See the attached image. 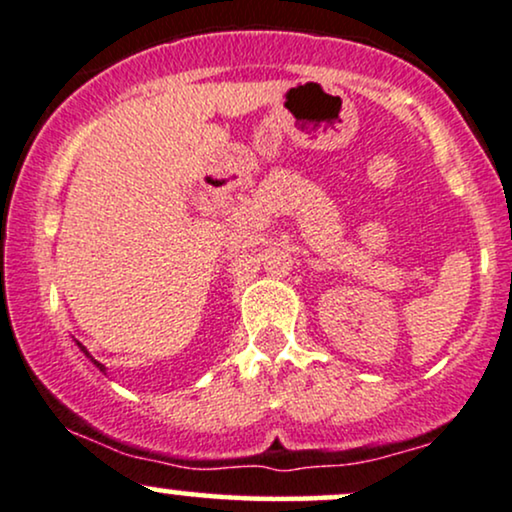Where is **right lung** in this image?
<instances>
[{"instance_id": "add662e5", "label": "right lung", "mask_w": 512, "mask_h": 512, "mask_svg": "<svg viewBox=\"0 0 512 512\" xmlns=\"http://www.w3.org/2000/svg\"><path fill=\"white\" fill-rule=\"evenodd\" d=\"M78 347H81V350H83V352H86V347H83V345H78ZM86 354H88V352H86ZM88 357H90V354H88ZM90 359H93V357H90ZM93 364H95V366H98V369H100V371H105V366H102V364H98V362H95V359H93Z\"/></svg>"}]
</instances>
